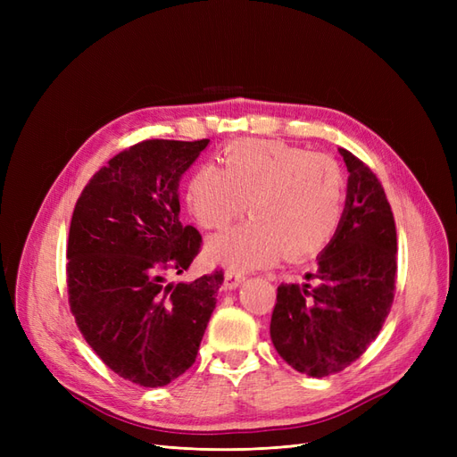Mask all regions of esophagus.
<instances>
[{
	"label": "esophagus",
	"mask_w": 457,
	"mask_h": 457,
	"mask_svg": "<svg viewBox=\"0 0 457 457\" xmlns=\"http://www.w3.org/2000/svg\"><path fill=\"white\" fill-rule=\"evenodd\" d=\"M242 282H244V274H242V272H237V270H232V269H228V270L225 272V286H227L228 289L238 287Z\"/></svg>",
	"instance_id": "esophagus-1"
}]
</instances>
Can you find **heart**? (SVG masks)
Returning a JSON list of instances; mask_svg holds the SVG:
<instances>
[{
  "mask_svg": "<svg viewBox=\"0 0 457 457\" xmlns=\"http://www.w3.org/2000/svg\"><path fill=\"white\" fill-rule=\"evenodd\" d=\"M223 170L205 163L190 175L185 200L205 230L227 228L250 202L252 220L210 244V257L247 270L318 253L334 238L343 213L345 181L339 163L280 141L230 143Z\"/></svg>",
  "mask_w": 457,
  "mask_h": 457,
  "instance_id": "b5f03b06",
  "label": "heart"
}]
</instances>
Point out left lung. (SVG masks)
<instances>
[{
	"instance_id": "left-lung-1",
	"label": "left lung",
	"mask_w": 457,
	"mask_h": 457,
	"mask_svg": "<svg viewBox=\"0 0 457 457\" xmlns=\"http://www.w3.org/2000/svg\"><path fill=\"white\" fill-rule=\"evenodd\" d=\"M349 171L347 204L334 238L305 284H280L270 339L294 370L326 378L351 366L378 337L396 287V227L368 165L339 148Z\"/></svg>"
}]
</instances>
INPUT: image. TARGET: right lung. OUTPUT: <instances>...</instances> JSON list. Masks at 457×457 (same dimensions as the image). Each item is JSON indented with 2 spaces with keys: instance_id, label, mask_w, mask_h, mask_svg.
Instances as JSON below:
<instances>
[{
  "instance_id": "obj_1",
  "label": "right lung",
  "mask_w": 457,
  "mask_h": 457,
  "mask_svg": "<svg viewBox=\"0 0 457 457\" xmlns=\"http://www.w3.org/2000/svg\"><path fill=\"white\" fill-rule=\"evenodd\" d=\"M210 139H148L110 158L76 202L66 289L81 336L120 378L163 386L196 361L223 270L168 284L200 253L179 181Z\"/></svg>"
}]
</instances>
